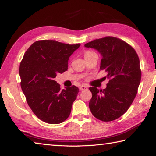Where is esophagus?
I'll return each instance as SVG.
<instances>
[{
  "label": "esophagus",
  "mask_w": 156,
  "mask_h": 156,
  "mask_svg": "<svg viewBox=\"0 0 156 156\" xmlns=\"http://www.w3.org/2000/svg\"><path fill=\"white\" fill-rule=\"evenodd\" d=\"M79 89H80V90H84L88 89V88H87V86H84V85H82V86H80V88H79Z\"/></svg>",
  "instance_id": "obj_1"
}]
</instances>
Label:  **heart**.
<instances>
[{
	"mask_svg": "<svg viewBox=\"0 0 156 156\" xmlns=\"http://www.w3.org/2000/svg\"><path fill=\"white\" fill-rule=\"evenodd\" d=\"M92 53V52H90V51H87V52H85V53H84V56L85 55H88V54H90V53Z\"/></svg>",
	"mask_w": 156,
	"mask_h": 156,
	"instance_id": "b5f03b06",
	"label": "heart"
}]
</instances>
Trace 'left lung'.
Segmentation results:
<instances>
[{
    "label": "left lung",
    "mask_w": 156,
    "mask_h": 156,
    "mask_svg": "<svg viewBox=\"0 0 156 156\" xmlns=\"http://www.w3.org/2000/svg\"><path fill=\"white\" fill-rule=\"evenodd\" d=\"M84 47L101 55L100 70H104L109 80L103 90L89 88L90 112L100 120L113 121L129 109L136 97L141 78L138 55L130 44L112 36L94 40Z\"/></svg>",
    "instance_id": "8db88e82"
}]
</instances>
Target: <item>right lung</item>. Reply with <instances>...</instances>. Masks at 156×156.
<instances>
[{
  "mask_svg": "<svg viewBox=\"0 0 156 156\" xmlns=\"http://www.w3.org/2000/svg\"><path fill=\"white\" fill-rule=\"evenodd\" d=\"M80 46L42 40L24 54L20 66L21 89L34 114L44 122L62 123L71 113L78 88L73 85L62 90L54 78L68 69L69 57Z\"/></svg>",
  "mask_w": 156,
  "mask_h": 156,
  "instance_id": "1",
  "label": "right lung"
}]
</instances>
